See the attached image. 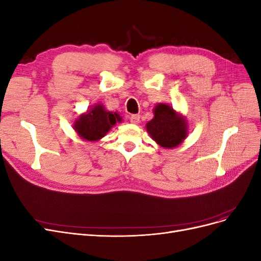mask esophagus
<instances>
[{
  "instance_id": "esophagus-1",
  "label": "esophagus",
  "mask_w": 261,
  "mask_h": 261,
  "mask_svg": "<svg viewBox=\"0 0 261 261\" xmlns=\"http://www.w3.org/2000/svg\"><path fill=\"white\" fill-rule=\"evenodd\" d=\"M129 121L134 124H138L140 121V115L139 114H132L129 117Z\"/></svg>"
}]
</instances>
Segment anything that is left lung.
<instances>
[{
	"mask_svg": "<svg viewBox=\"0 0 261 261\" xmlns=\"http://www.w3.org/2000/svg\"><path fill=\"white\" fill-rule=\"evenodd\" d=\"M147 130L156 144L164 148L178 146L187 135L185 120L179 117L170 106L159 103L154 109V117L148 122Z\"/></svg>",
	"mask_w": 261,
	"mask_h": 261,
	"instance_id": "8db88e82",
	"label": "left lung"
}]
</instances>
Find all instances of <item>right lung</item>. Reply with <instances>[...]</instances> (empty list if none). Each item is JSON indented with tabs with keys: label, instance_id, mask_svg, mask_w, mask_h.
Returning a JSON list of instances; mask_svg holds the SVG:
<instances>
[{
	"label": "right lung",
	"instance_id": "right-lung-1",
	"mask_svg": "<svg viewBox=\"0 0 261 261\" xmlns=\"http://www.w3.org/2000/svg\"><path fill=\"white\" fill-rule=\"evenodd\" d=\"M121 121L122 118L116 112H108L105 110V107L97 105L78 118L74 127L82 138L94 141L103 137L116 122Z\"/></svg>",
	"mask_w": 261,
	"mask_h": 261
}]
</instances>
